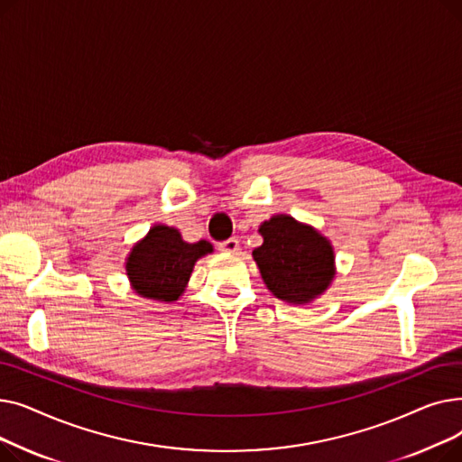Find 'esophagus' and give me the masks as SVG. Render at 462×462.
<instances>
[{
  "instance_id": "obj_1",
  "label": "esophagus",
  "mask_w": 462,
  "mask_h": 462,
  "mask_svg": "<svg viewBox=\"0 0 462 462\" xmlns=\"http://www.w3.org/2000/svg\"><path fill=\"white\" fill-rule=\"evenodd\" d=\"M218 249L226 251V253H237L239 251V241L236 237L225 239V241H221V244H218Z\"/></svg>"
}]
</instances>
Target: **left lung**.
I'll return each instance as SVG.
<instances>
[{"instance_id":"left-lung-1","label":"left lung","mask_w":462,"mask_h":462,"mask_svg":"<svg viewBox=\"0 0 462 462\" xmlns=\"http://www.w3.org/2000/svg\"><path fill=\"white\" fill-rule=\"evenodd\" d=\"M263 244L253 251L262 279L273 296L288 303H309L331 282L333 251L317 230L288 215H275L260 226Z\"/></svg>"}]
</instances>
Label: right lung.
Segmentation results:
<instances>
[{
    "instance_id": "obj_1",
    "label": "right lung",
    "mask_w": 462,
    "mask_h": 462,
    "mask_svg": "<svg viewBox=\"0 0 462 462\" xmlns=\"http://www.w3.org/2000/svg\"><path fill=\"white\" fill-rule=\"evenodd\" d=\"M211 251L208 241L185 244L176 228L159 225L131 251L127 275L136 294L166 303L176 301L185 290L194 262Z\"/></svg>"
}]
</instances>
